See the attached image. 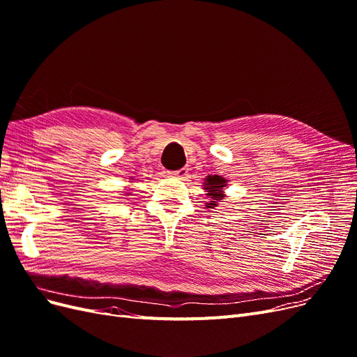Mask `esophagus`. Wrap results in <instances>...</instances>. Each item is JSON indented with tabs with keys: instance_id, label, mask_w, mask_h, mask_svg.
<instances>
[{
	"instance_id": "1",
	"label": "esophagus",
	"mask_w": 357,
	"mask_h": 357,
	"mask_svg": "<svg viewBox=\"0 0 357 357\" xmlns=\"http://www.w3.org/2000/svg\"><path fill=\"white\" fill-rule=\"evenodd\" d=\"M174 176H178V178H185L188 175V167H182L179 170H175V172H172Z\"/></svg>"
}]
</instances>
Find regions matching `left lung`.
I'll return each instance as SVG.
<instances>
[{
	"label": "left lung",
	"instance_id": "1",
	"mask_svg": "<svg viewBox=\"0 0 357 357\" xmlns=\"http://www.w3.org/2000/svg\"><path fill=\"white\" fill-rule=\"evenodd\" d=\"M227 181L219 175H208L204 181V190L207 191V195L210 198L208 203H206L207 208H214L219 206L220 199H225L223 190L226 188Z\"/></svg>",
	"mask_w": 357,
	"mask_h": 357
}]
</instances>
